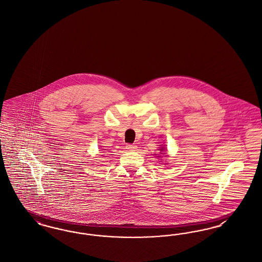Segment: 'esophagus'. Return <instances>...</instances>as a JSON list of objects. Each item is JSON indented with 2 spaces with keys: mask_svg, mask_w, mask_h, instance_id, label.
Instances as JSON below:
<instances>
[{
  "mask_svg": "<svg viewBox=\"0 0 262 262\" xmlns=\"http://www.w3.org/2000/svg\"><path fill=\"white\" fill-rule=\"evenodd\" d=\"M126 149L128 151H136V145H135V144H126Z\"/></svg>",
  "mask_w": 262,
  "mask_h": 262,
  "instance_id": "1",
  "label": "esophagus"
}]
</instances>
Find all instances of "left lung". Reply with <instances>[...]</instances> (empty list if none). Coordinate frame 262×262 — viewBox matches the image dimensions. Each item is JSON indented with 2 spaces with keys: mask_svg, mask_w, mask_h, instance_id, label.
<instances>
[{
  "mask_svg": "<svg viewBox=\"0 0 262 262\" xmlns=\"http://www.w3.org/2000/svg\"><path fill=\"white\" fill-rule=\"evenodd\" d=\"M160 150H161V152H162V151H164V148H163V147H162V148H161V149H160ZM158 157H160V156H158Z\"/></svg>",
  "mask_w": 262,
  "mask_h": 262,
  "instance_id": "left-lung-1",
  "label": "left lung"
}]
</instances>
